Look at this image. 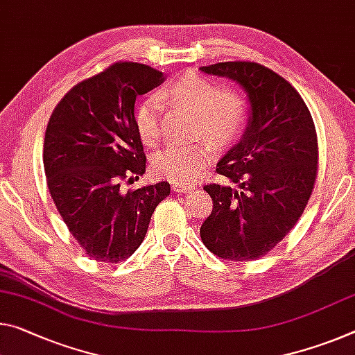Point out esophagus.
<instances>
[{
  "mask_svg": "<svg viewBox=\"0 0 355 355\" xmlns=\"http://www.w3.org/2000/svg\"><path fill=\"white\" fill-rule=\"evenodd\" d=\"M196 188H198L196 184H189V183H175V184H173V191H175V193H180V194L189 193V191H193Z\"/></svg>",
  "mask_w": 355,
  "mask_h": 355,
  "instance_id": "1",
  "label": "esophagus"
}]
</instances>
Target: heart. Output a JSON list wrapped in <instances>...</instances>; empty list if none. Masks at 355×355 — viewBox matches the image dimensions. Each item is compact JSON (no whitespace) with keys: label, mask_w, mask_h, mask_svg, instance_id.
Listing matches in <instances>:
<instances>
[{"label":"heart","mask_w":355,"mask_h":355,"mask_svg":"<svg viewBox=\"0 0 355 355\" xmlns=\"http://www.w3.org/2000/svg\"><path fill=\"white\" fill-rule=\"evenodd\" d=\"M178 107L196 116L194 137H204L215 147H226L239 136L245 121V103L237 93L221 89L216 82L198 74H184L166 87L156 99H147L136 112V128L145 147L159 140L161 106ZM213 159L207 142L193 147H171L155 157L157 177L172 182H193Z\"/></svg>","instance_id":"1"}]
</instances>
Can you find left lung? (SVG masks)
<instances>
[{"label":"left lung","mask_w":355,"mask_h":355,"mask_svg":"<svg viewBox=\"0 0 355 355\" xmlns=\"http://www.w3.org/2000/svg\"><path fill=\"white\" fill-rule=\"evenodd\" d=\"M239 83L250 116L216 172L239 189L207 184L213 210L200 239L213 254L252 261L275 248L299 221L318 172V137L311 114L288 80L257 63L227 61L200 67Z\"/></svg>","instance_id":"obj_1"}]
</instances>
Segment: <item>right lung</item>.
<instances>
[{
  "label": "right lung",
  "mask_w": 355,
  "mask_h": 355,
  "mask_svg": "<svg viewBox=\"0 0 355 355\" xmlns=\"http://www.w3.org/2000/svg\"><path fill=\"white\" fill-rule=\"evenodd\" d=\"M164 72L140 63H115L64 94L44 139V171L56 210L69 232L98 262H121L145 239L155 208L171 184L123 193L121 180L145 172L134 116L136 98L159 87Z\"/></svg>",
  "instance_id": "1"
}]
</instances>
